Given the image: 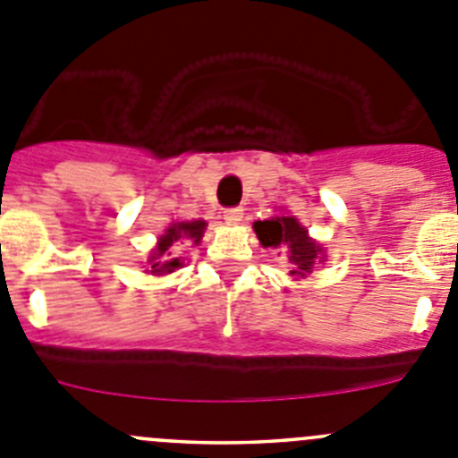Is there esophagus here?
Returning a JSON list of instances; mask_svg holds the SVG:
<instances>
[{"mask_svg":"<svg viewBox=\"0 0 458 458\" xmlns=\"http://www.w3.org/2000/svg\"><path fill=\"white\" fill-rule=\"evenodd\" d=\"M242 216H243L242 208H228V210L224 212V219L228 225H237L239 221H242Z\"/></svg>","mask_w":458,"mask_h":458,"instance_id":"34e87169","label":"esophagus"}]
</instances>
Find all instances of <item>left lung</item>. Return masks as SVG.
<instances>
[{
	"label": "left lung",
	"instance_id": "obj_1",
	"mask_svg": "<svg viewBox=\"0 0 458 458\" xmlns=\"http://www.w3.org/2000/svg\"><path fill=\"white\" fill-rule=\"evenodd\" d=\"M252 228L264 248H286L291 277H306L315 264L324 261L322 246L309 237V230L295 216H273V219L255 221Z\"/></svg>",
	"mask_w": 458,
	"mask_h": 458
}]
</instances>
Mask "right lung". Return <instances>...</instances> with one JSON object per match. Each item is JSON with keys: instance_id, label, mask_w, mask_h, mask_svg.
Masks as SVG:
<instances>
[{"instance_id": "add662e5", "label": "right lung", "mask_w": 458, "mask_h": 458, "mask_svg": "<svg viewBox=\"0 0 458 458\" xmlns=\"http://www.w3.org/2000/svg\"><path fill=\"white\" fill-rule=\"evenodd\" d=\"M203 233H206V221L203 219L174 221V224H170V228L158 237L157 248H154L152 255H149L148 259L149 273L152 275L174 273V270L181 266L179 257H174L181 243L183 242L199 243L201 242Z\"/></svg>"}]
</instances>
